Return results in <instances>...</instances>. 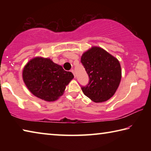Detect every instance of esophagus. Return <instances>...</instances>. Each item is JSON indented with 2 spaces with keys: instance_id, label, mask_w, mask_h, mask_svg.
Returning a JSON list of instances; mask_svg holds the SVG:
<instances>
[{
  "instance_id": "1",
  "label": "esophagus",
  "mask_w": 151,
  "mask_h": 151,
  "mask_svg": "<svg viewBox=\"0 0 151 151\" xmlns=\"http://www.w3.org/2000/svg\"><path fill=\"white\" fill-rule=\"evenodd\" d=\"M70 72L71 73H72L73 74V75H74V76H75V71H74V70L73 69H72V70H70Z\"/></svg>"
}]
</instances>
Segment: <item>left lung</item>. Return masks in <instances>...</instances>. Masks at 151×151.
Wrapping results in <instances>:
<instances>
[{
	"instance_id": "1",
	"label": "left lung",
	"mask_w": 151,
	"mask_h": 151,
	"mask_svg": "<svg viewBox=\"0 0 151 151\" xmlns=\"http://www.w3.org/2000/svg\"><path fill=\"white\" fill-rule=\"evenodd\" d=\"M81 62L89 78L88 85L81 86L84 94L95 103L111 98L121 79L119 60L103 48L93 47L84 53Z\"/></svg>"
}]
</instances>
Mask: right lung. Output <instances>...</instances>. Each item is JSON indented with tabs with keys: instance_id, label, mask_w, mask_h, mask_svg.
<instances>
[{
	"instance_id": "obj_1",
	"label": "right lung",
	"mask_w": 151,
	"mask_h": 151,
	"mask_svg": "<svg viewBox=\"0 0 151 151\" xmlns=\"http://www.w3.org/2000/svg\"><path fill=\"white\" fill-rule=\"evenodd\" d=\"M22 77L27 88L35 96L50 102L62 95L74 76L48 58L37 57L25 66Z\"/></svg>"
}]
</instances>
